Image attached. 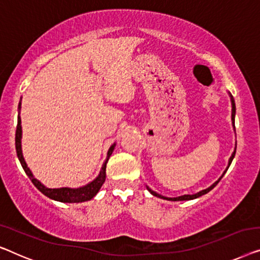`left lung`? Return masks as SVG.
Instances as JSON below:
<instances>
[{"label":"left lung","mask_w":260,"mask_h":260,"mask_svg":"<svg viewBox=\"0 0 260 260\" xmlns=\"http://www.w3.org/2000/svg\"><path fill=\"white\" fill-rule=\"evenodd\" d=\"M231 100H232V121H233V125H235V115H236V105H235V100H233V98H231ZM235 155H236V151L232 153V155H231V158H230V160H229V167H230V165H231V162H232V160H233V158H235ZM228 167V168H229ZM226 172V171H225ZM225 172H224V174H225ZM224 174L221 175L220 178L218 179L217 181L214 182L213 185L212 186H210V187L208 188H206V189H203V191H200V192H198L197 193V194H185V196H181V197H177V198H166V197H164V196H160V194H158V193H155L154 191H152L151 188H148L147 187V189L149 192L152 193L153 196H155V197H159V198H162V199H166V200H172V202H179V200H192V199H196V198H199V197H202L203 194H206L207 192H210L212 188H214L215 186H217V184L219 181H220V179L224 177Z\"/></svg>","instance_id":"1"}]
</instances>
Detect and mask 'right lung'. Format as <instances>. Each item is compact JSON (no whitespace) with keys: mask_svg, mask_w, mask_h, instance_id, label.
Wrapping results in <instances>:
<instances>
[{"mask_svg":"<svg viewBox=\"0 0 260 260\" xmlns=\"http://www.w3.org/2000/svg\"><path fill=\"white\" fill-rule=\"evenodd\" d=\"M19 108H21V102ZM21 118L19 115L17 118V126H16V133H15V148H16V154L17 158H19L21 166L23 167V170L25 172V174L28 175V178L30 179L32 184L36 188L39 189L40 192H42L43 194L48 197L50 199L57 200V202L61 203H82V202H87V200H90L93 197L96 196V193L99 192V189L101 188V186L104 185L105 179H106V164L108 161V158L111 156L113 149H114V145L109 148L108 154H107V160H106L104 166H102V170L100 171V174L99 177L93 180L90 184L83 186V187L80 188H68V187H62V188H47L46 186H43L41 182L32 177L31 172L29 171V168L27 167L24 162L23 155H22V151H21Z\"/></svg>","mask_w":260,"mask_h":260,"instance_id":"1","label":"right lung"}]
</instances>
